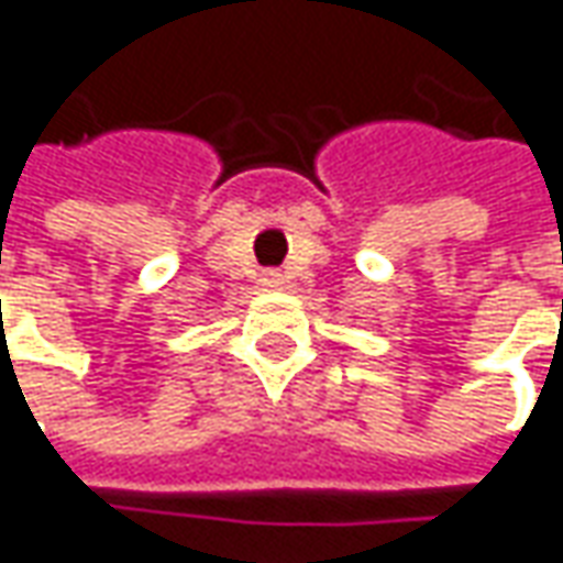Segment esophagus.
<instances>
[{"mask_svg":"<svg viewBox=\"0 0 563 563\" xmlns=\"http://www.w3.org/2000/svg\"><path fill=\"white\" fill-rule=\"evenodd\" d=\"M262 286H267V289H277V286H283V274H280V271H264V274H262Z\"/></svg>","mask_w":563,"mask_h":563,"instance_id":"1","label":"esophagus"}]
</instances>
